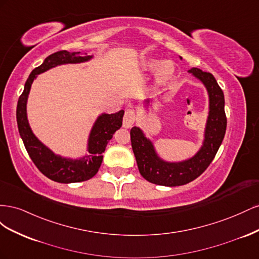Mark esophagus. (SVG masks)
Listing matches in <instances>:
<instances>
[{"label": "esophagus", "instance_id": "34e87169", "mask_svg": "<svg viewBox=\"0 0 259 259\" xmlns=\"http://www.w3.org/2000/svg\"><path fill=\"white\" fill-rule=\"evenodd\" d=\"M135 120H136L135 112L131 110V109H127V110L125 111V114L123 117V126L125 128H131L133 126V124L135 123Z\"/></svg>", "mask_w": 259, "mask_h": 259}]
</instances>
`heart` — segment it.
<instances>
[{"instance_id": "1", "label": "heart", "mask_w": 259, "mask_h": 259, "mask_svg": "<svg viewBox=\"0 0 259 259\" xmlns=\"http://www.w3.org/2000/svg\"><path fill=\"white\" fill-rule=\"evenodd\" d=\"M147 70H156L155 72V83L156 84H164L169 79H171L175 72V66L170 60H165L160 62V60L150 59L146 62L145 65Z\"/></svg>"}]
</instances>
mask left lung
I'll return each instance as SVG.
<instances>
[{"label":"left lung","instance_id":"obj_1","mask_svg":"<svg viewBox=\"0 0 259 259\" xmlns=\"http://www.w3.org/2000/svg\"><path fill=\"white\" fill-rule=\"evenodd\" d=\"M189 72L206 86L209 96V113L204 143L199 152L191 159L179 163H169L159 158L152 143L145 137L142 130L136 126L133 127L131 130L133 152L135 154L139 173L149 183L176 187L192 182L208 167L223 143L227 127L224 93L211 73L202 71L198 68H192Z\"/></svg>","mask_w":259,"mask_h":259}]
</instances>
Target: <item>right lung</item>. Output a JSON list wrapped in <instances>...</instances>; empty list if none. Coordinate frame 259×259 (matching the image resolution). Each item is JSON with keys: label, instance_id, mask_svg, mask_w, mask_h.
<instances>
[{"label": "right lung", "instance_id": "1", "mask_svg": "<svg viewBox=\"0 0 259 259\" xmlns=\"http://www.w3.org/2000/svg\"><path fill=\"white\" fill-rule=\"evenodd\" d=\"M92 56H83L77 53L59 51L54 53L44 62L36 67L30 73L25 84V89L18 99L16 117L19 134L26 147L29 156L43 175L61 184L80 183L89 180L97 174L103 162V153L114 133L122 126L124 111L121 110L113 114H101L92 128L89 139L90 154L79 160H71L54 154L48 147H45L31 131L27 120V100L31 84L37 74L46 70L62 64H77L88 61Z\"/></svg>", "mask_w": 259, "mask_h": 259}]
</instances>
